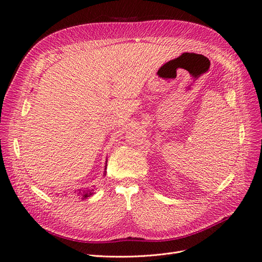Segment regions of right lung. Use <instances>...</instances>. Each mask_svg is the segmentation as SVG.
Segmentation results:
<instances>
[{"mask_svg":"<svg viewBox=\"0 0 262 262\" xmlns=\"http://www.w3.org/2000/svg\"><path fill=\"white\" fill-rule=\"evenodd\" d=\"M93 193H94V189H80V190H77V194H80L83 198V199L91 196Z\"/></svg>","mask_w":262,"mask_h":262,"instance_id":"obj_1","label":"right lung"}]
</instances>
